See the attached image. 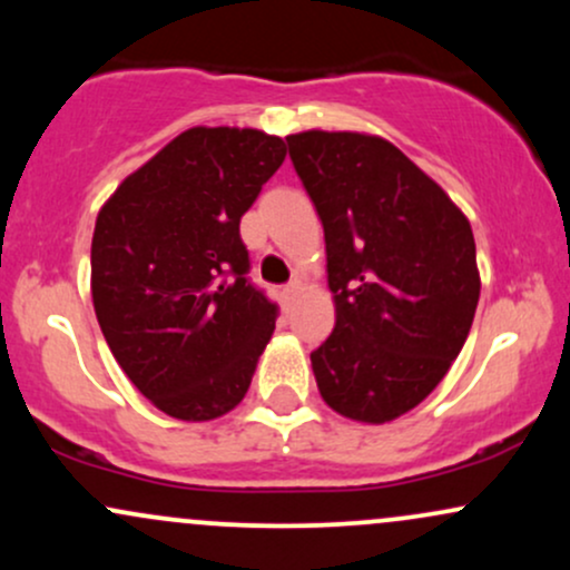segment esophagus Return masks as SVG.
Masks as SVG:
<instances>
[{"instance_id": "obj_1", "label": "esophagus", "mask_w": 570, "mask_h": 570, "mask_svg": "<svg viewBox=\"0 0 570 570\" xmlns=\"http://www.w3.org/2000/svg\"><path fill=\"white\" fill-rule=\"evenodd\" d=\"M297 292H299V281H289V284L281 289V297H284V303H292L294 294H297Z\"/></svg>"}]
</instances>
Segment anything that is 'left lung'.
<instances>
[{
  "instance_id": "left-lung-1",
  "label": "left lung",
  "mask_w": 570,
  "mask_h": 570,
  "mask_svg": "<svg viewBox=\"0 0 570 570\" xmlns=\"http://www.w3.org/2000/svg\"><path fill=\"white\" fill-rule=\"evenodd\" d=\"M286 144L324 225L337 307L311 353L318 391L353 421H394L440 385L472 330V227L391 141L307 130Z\"/></svg>"
}]
</instances>
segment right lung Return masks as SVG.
<instances>
[{
  "label": "right lung",
  "mask_w": 570,
  "mask_h": 570,
  "mask_svg": "<svg viewBox=\"0 0 570 570\" xmlns=\"http://www.w3.org/2000/svg\"><path fill=\"white\" fill-rule=\"evenodd\" d=\"M286 158L278 136L189 128L98 212L96 318L155 407L212 421L246 396L278 305L252 284L240 217Z\"/></svg>",
  "instance_id": "obj_1"
}]
</instances>
